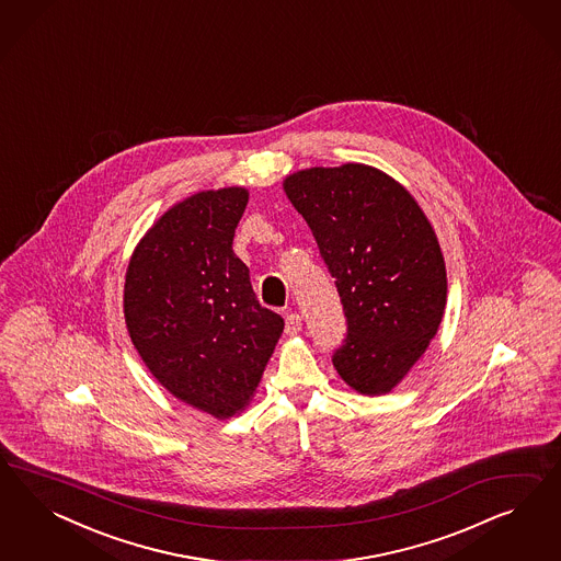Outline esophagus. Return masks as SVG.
I'll return each instance as SVG.
<instances>
[{
    "label": "esophagus",
    "instance_id": "34e87169",
    "mask_svg": "<svg viewBox=\"0 0 561 561\" xmlns=\"http://www.w3.org/2000/svg\"><path fill=\"white\" fill-rule=\"evenodd\" d=\"M302 331V317L298 312H288L286 314V333L296 335Z\"/></svg>",
    "mask_w": 561,
    "mask_h": 561
}]
</instances>
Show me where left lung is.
Instances as JSON below:
<instances>
[{
	"instance_id": "8db88e82",
	"label": "left lung",
	"mask_w": 561,
	"mask_h": 561,
	"mask_svg": "<svg viewBox=\"0 0 561 561\" xmlns=\"http://www.w3.org/2000/svg\"><path fill=\"white\" fill-rule=\"evenodd\" d=\"M335 279L347 333L333 352L341 378L382 394L436 335L446 270L430 221L391 176L364 164L300 170L286 179Z\"/></svg>"
}]
</instances>
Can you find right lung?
Returning a JSON list of instances; mask_svg holds the SVG:
<instances>
[{
	"label": "right lung",
	"instance_id": "1",
	"mask_svg": "<svg viewBox=\"0 0 561 561\" xmlns=\"http://www.w3.org/2000/svg\"><path fill=\"white\" fill-rule=\"evenodd\" d=\"M249 193L204 191L170 207L125 275L137 354L176 399L216 417L249 403L284 319L259 305L232 238Z\"/></svg>",
	"mask_w": 561,
	"mask_h": 561
}]
</instances>
